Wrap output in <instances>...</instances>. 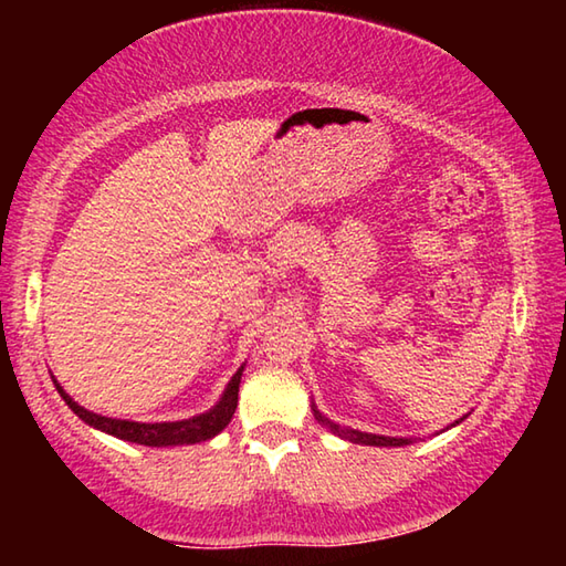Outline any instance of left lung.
Wrapping results in <instances>:
<instances>
[{
    "mask_svg": "<svg viewBox=\"0 0 566 566\" xmlns=\"http://www.w3.org/2000/svg\"><path fill=\"white\" fill-rule=\"evenodd\" d=\"M319 421H324L334 434L349 439L354 444H371V447H401V444H409V439H397V437H379V434H367V432H357V429H344L339 424H334V421L324 419L319 411H314Z\"/></svg>",
    "mask_w": 566,
    "mask_h": 566,
    "instance_id": "1",
    "label": "left lung"
}]
</instances>
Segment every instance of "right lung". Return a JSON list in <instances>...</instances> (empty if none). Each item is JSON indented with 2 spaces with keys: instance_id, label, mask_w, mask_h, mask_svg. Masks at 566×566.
Wrapping results in <instances>:
<instances>
[{
  "instance_id": "1",
  "label": "right lung",
  "mask_w": 566,
  "mask_h": 566,
  "mask_svg": "<svg viewBox=\"0 0 566 566\" xmlns=\"http://www.w3.org/2000/svg\"><path fill=\"white\" fill-rule=\"evenodd\" d=\"M242 369H239L232 377V381L227 385V391L222 395V399H219V405L214 409H209L207 415L181 419V421H161V424H142V421L109 419V417L94 415V411H87L84 407L76 405V401L66 395L60 385H56V389H60L62 399L70 405V409L76 417L87 421L90 427H97L107 434L127 439V442L147 444V447L197 444V442H207V439H212L214 434L222 432V429L229 424V419L234 417L237 399H239V381H242Z\"/></svg>"
}]
</instances>
